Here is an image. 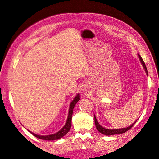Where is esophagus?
Wrapping results in <instances>:
<instances>
[{"label": "esophagus", "mask_w": 159, "mask_h": 159, "mask_svg": "<svg viewBox=\"0 0 159 159\" xmlns=\"http://www.w3.org/2000/svg\"><path fill=\"white\" fill-rule=\"evenodd\" d=\"M82 91H83L84 94L88 95V93H89V89L88 88V87H84V88H82Z\"/></svg>", "instance_id": "34e87169"}]
</instances>
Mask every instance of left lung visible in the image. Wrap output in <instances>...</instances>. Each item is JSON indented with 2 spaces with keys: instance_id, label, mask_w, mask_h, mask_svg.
<instances>
[{
  "instance_id": "left-lung-1",
  "label": "left lung",
  "mask_w": 159,
  "mask_h": 159,
  "mask_svg": "<svg viewBox=\"0 0 159 159\" xmlns=\"http://www.w3.org/2000/svg\"><path fill=\"white\" fill-rule=\"evenodd\" d=\"M138 56H139V59H140V61H141V62L142 65L143 66V68H144V69H145V71H146V73H147V75H148V71H147V67H146V66H145V62H144L143 60L142 59V57H141V56L140 55L138 54ZM94 119H95V126H96V129H97L99 133H102V134H105V135H107H107H113V134H121V133H125L126 131H129V130L134 125V124L135 123L136 121H136L134 123H133V124L131 125H130L129 127H126V128L117 129H105V128L103 127L102 126L100 125L99 123L98 122V121H97V119H96V117H95V115H94Z\"/></svg>"
}]
</instances>
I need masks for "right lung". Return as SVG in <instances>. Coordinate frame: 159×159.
<instances>
[{
    "label": "right lung",
    "instance_id": "add662e5",
    "mask_svg": "<svg viewBox=\"0 0 159 159\" xmlns=\"http://www.w3.org/2000/svg\"><path fill=\"white\" fill-rule=\"evenodd\" d=\"M80 93L77 94V95L74 98V100L72 101L70 105V109H69V113H68V119H67L66 123L65 125L63 127L61 130L56 133L50 134V135H46V136H42V135H38V134H36L35 133H33L31 131L30 133H32L33 135H34L36 137L42 139V140H46V141H53V140H57V139H60L61 137H63L64 135L68 133L70 129L71 126V117L72 114H73V110L74 107L77 103V102L80 100Z\"/></svg>",
    "mask_w": 159,
    "mask_h": 159
}]
</instances>
